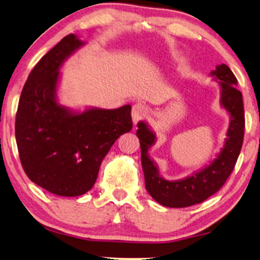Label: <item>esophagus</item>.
<instances>
[{
  "instance_id": "34e87169",
  "label": "esophagus",
  "mask_w": 260,
  "mask_h": 260,
  "mask_svg": "<svg viewBox=\"0 0 260 260\" xmlns=\"http://www.w3.org/2000/svg\"><path fill=\"white\" fill-rule=\"evenodd\" d=\"M147 114V107L145 105L140 104V102H137L133 106V110H131V116H133V121L136 124L139 121H142L144 117L146 116Z\"/></svg>"
}]
</instances>
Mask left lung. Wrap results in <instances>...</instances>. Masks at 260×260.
<instances>
[{
    "label": "left lung",
    "instance_id": "left-lung-1",
    "mask_svg": "<svg viewBox=\"0 0 260 260\" xmlns=\"http://www.w3.org/2000/svg\"><path fill=\"white\" fill-rule=\"evenodd\" d=\"M212 77L221 85V105L231 114L226 144L218 158L208 167L181 181H167L160 176L154 162L148 158L147 150L155 142V136L146 123L139 122L137 136L142 150V165L145 188L153 199L167 207H189L203 203L222 188L233 173L240 155L244 137V106L242 93L236 88L237 79L226 64L215 67Z\"/></svg>",
    "mask_w": 260,
    "mask_h": 260
}]
</instances>
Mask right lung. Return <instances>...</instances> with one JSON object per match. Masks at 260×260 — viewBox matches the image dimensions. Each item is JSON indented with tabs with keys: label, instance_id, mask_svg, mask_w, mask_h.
<instances>
[{
	"label": "right lung",
	"instance_id": "1",
	"mask_svg": "<svg viewBox=\"0 0 260 260\" xmlns=\"http://www.w3.org/2000/svg\"><path fill=\"white\" fill-rule=\"evenodd\" d=\"M82 45L75 34H68L41 57L29 72L16 113V142L25 174L64 197L86 193L113 144L133 129L130 105L82 114L57 105L59 67Z\"/></svg>",
	"mask_w": 260,
	"mask_h": 260
}]
</instances>
